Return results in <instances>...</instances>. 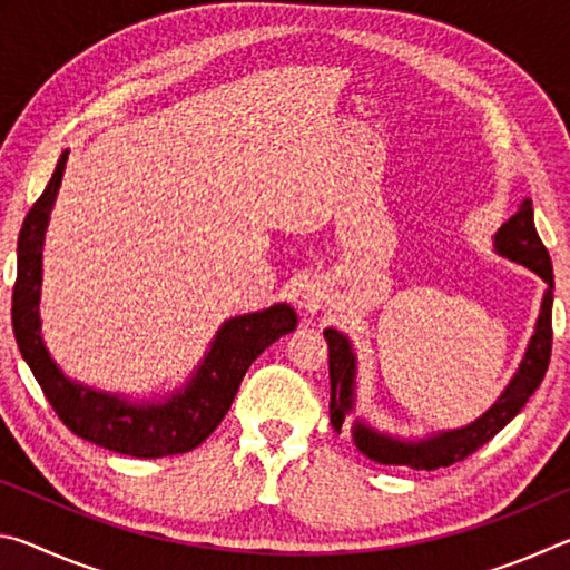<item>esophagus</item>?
Segmentation results:
<instances>
[{"label": "esophagus", "instance_id": "1", "mask_svg": "<svg viewBox=\"0 0 570 570\" xmlns=\"http://www.w3.org/2000/svg\"><path fill=\"white\" fill-rule=\"evenodd\" d=\"M326 302H330V294H326L324 284H308L302 292V298H298V304L306 312H320V308L326 306Z\"/></svg>", "mask_w": 570, "mask_h": 570}]
</instances>
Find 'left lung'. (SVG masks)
Returning a JSON list of instances; mask_svg holds the SVG:
<instances>
[{"label": "left lung", "mask_w": 570, "mask_h": 570, "mask_svg": "<svg viewBox=\"0 0 570 570\" xmlns=\"http://www.w3.org/2000/svg\"><path fill=\"white\" fill-rule=\"evenodd\" d=\"M493 248L498 256L508 262L530 268L546 282L543 298H540V312L525 346L523 360L500 397L470 424L455 430H438L424 438H400L387 430L374 428L362 417L352 422V442L364 458L380 465H404L412 470H438L448 468L452 462L465 460L478 448L493 440L515 414L525 407L530 394L543 382L548 362H551V312H553V266L551 256L540 240L533 220V204L530 198L520 200V206L503 226L495 230ZM324 340L330 344V380H332V404L330 420L336 432H342L344 417H350L356 404V352L350 336L340 330L326 326Z\"/></svg>", "instance_id": "obj_1"}]
</instances>
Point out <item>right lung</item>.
<instances>
[{
  "mask_svg": "<svg viewBox=\"0 0 570 570\" xmlns=\"http://www.w3.org/2000/svg\"><path fill=\"white\" fill-rule=\"evenodd\" d=\"M70 150H62L50 183L27 214L17 240V284L12 326L17 346L40 382L45 397L77 438L130 458H166L198 448L226 417L248 366L268 344L296 330V312L286 302L262 312L230 316L218 326L208 352L186 384L166 397L132 400L128 394L72 380L52 360L42 340V248L57 190Z\"/></svg>",
  "mask_w": 570,
  "mask_h": 570,
  "instance_id": "obj_1",
  "label": "right lung"
}]
</instances>
